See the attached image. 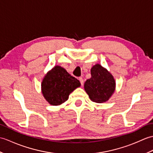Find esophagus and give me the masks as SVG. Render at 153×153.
<instances>
[{
	"label": "esophagus",
	"mask_w": 153,
	"mask_h": 153,
	"mask_svg": "<svg viewBox=\"0 0 153 153\" xmlns=\"http://www.w3.org/2000/svg\"><path fill=\"white\" fill-rule=\"evenodd\" d=\"M79 82H80L81 84H82V85H83V83H84L83 79L82 78V77H79Z\"/></svg>",
	"instance_id": "obj_1"
}]
</instances>
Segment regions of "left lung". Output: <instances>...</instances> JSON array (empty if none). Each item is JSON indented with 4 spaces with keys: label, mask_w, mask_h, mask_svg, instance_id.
Listing matches in <instances>:
<instances>
[{
    "label": "left lung",
    "mask_w": 153,
    "mask_h": 153,
    "mask_svg": "<svg viewBox=\"0 0 153 153\" xmlns=\"http://www.w3.org/2000/svg\"><path fill=\"white\" fill-rule=\"evenodd\" d=\"M91 77L87 79L84 89L90 99L97 103H103L112 97L116 89V82L112 75L99 64L91 70Z\"/></svg>",
    "instance_id": "8db88e82"
}]
</instances>
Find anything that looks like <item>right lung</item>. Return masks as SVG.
<instances>
[{
  "label": "right lung",
  "mask_w": 153,
  "mask_h": 153,
  "mask_svg": "<svg viewBox=\"0 0 153 153\" xmlns=\"http://www.w3.org/2000/svg\"><path fill=\"white\" fill-rule=\"evenodd\" d=\"M81 86L79 80L64 68L55 66L45 75L41 83V92L47 101L58 106L68 99L70 94Z\"/></svg>",
  "instance_id": "obj_1"
}]
</instances>
